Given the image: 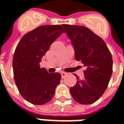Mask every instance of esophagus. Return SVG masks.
Masks as SVG:
<instances>
[{"mask_svg":"<svg viewBox=\"0 0 124 124\" xmlns=\"http://www.w3.org/2000/svg\"><path fill=\"white\" fill-rule=\"evenodd\" d=\"M61 77H62V78H64L67 75V74H66L65 72H62L61 73Z\"/></svg>","mask_w":124,"mask_h":124,"instance_id":"1","label":"esophagus"}]
</instances>
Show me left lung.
<instances>
[{
	"instance_id": "8db88e82",
	"label": "left lung",
	"mask_w": 124,
	"mask_h": 124,
	"mask_svg": "<svg viewBox=\"0 0 124 124\" xmlns=\"http://www.w3.org/2000/svg\"><path fill=\"white\" fill-rule=\"evenodd\" d=\"M74 50L75 59L81 61L84 77L70 88L77 102L91 104L106 90L112 73V58L106 43L90 29L80 25H63Z\"/></svg>"
}]
</instances>
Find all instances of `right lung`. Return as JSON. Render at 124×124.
<instances>
[{"mask_svg": "<svg viewBox=\"0 0 124 124\" xmlns=\"http://www.w3.org/2000/svg\"><path fill=\"white\" fill-rule=\"evenodd\" d=\"M63 32L59 25L40 26L25 34L17 45L12 64L14 81L22 97L32 104L49 102L59 84L61 74L49 73L39 63Z\"/></svg>", "mask_w": 124, "mask_h": 124, "instance_id": "obj_1", "label": "right lung"}]
</instances>
